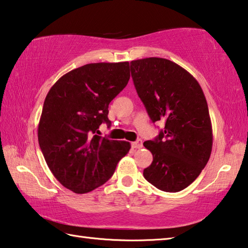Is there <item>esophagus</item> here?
<instances>
[{
    "mask_svg": "<svg viewBox=\"0 0 248 248\" xmlns=\"http://www.w3.org/2000/svg\"><path fill=\"white\" fill-rule=\"evenodd\" d=\"M132 146L134 149H141L143 146V143H142V140L138 139L136 142H132Z\"/></svg>",
    "mask_w": 248,
    "mask_h": 248,
    "instance_id": "obj_1",
    "label": "esophagus"
}]
</instances>
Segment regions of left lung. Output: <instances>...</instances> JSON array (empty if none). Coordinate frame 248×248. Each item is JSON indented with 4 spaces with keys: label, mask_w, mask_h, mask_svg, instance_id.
I'll use <instances>...</instances> for the list:
<instances>
[{
    "label": "left lung",
    "mask_w": 248,
    "mask_h": 248,
    "mask_svg": "<svg viewBox=\"0 0 248 248\" xmlns=\"http://www.w3.org/2000/svg\"><path fill=\"white\" fill-rule=\"evenodd\" d=\"M131 77L151 120L165 121L154 140L143 145L153 162L144 178L158 189L177 192L204 169L212 151L208 104L197 79L175 62L145 58L130 62Z\"/></svg>",
    "instance_id": "obj_1"
}]
</instances>
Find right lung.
<instances>
[{"label":"right lung","instance_id":"add662e5","mask_svg":"<svg viewBox=\"0 0 248 248\" xmlns=\"http://www.w3.org/2000/svg\"><path fill=\"white\" fill-rule=\"evenodd\" d=\"M129 78V62L90 63L61 77L46 96L38 124L41 152L58 182L75 194L106 183L131 148L98 136L100 124H110L109 104Z\"/></svg>","mask_w":248,"mask_h":248}]
</instances>
